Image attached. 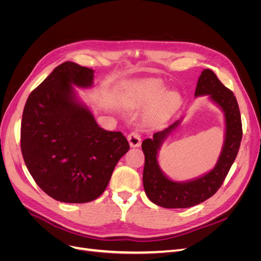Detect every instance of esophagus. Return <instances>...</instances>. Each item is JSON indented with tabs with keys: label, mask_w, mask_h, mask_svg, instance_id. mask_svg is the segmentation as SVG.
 Segmentation results:
<instances>
[{
	"label": "esophagus",
	"mask_w": 261,
	"mask_h": 261,
	"mask_svg": "<svg viewBox=\"0 0 261 261\" xmlns=\"http://www.w3.org/2000/svg\"><path fill=\"white\" fill-rule=\"evenodd\" d=\"M127 140L130 147H139L141 144V137L137 132H132L127 136Z\"/></svg>",
	"instance_id": "1"
}]
</instances>
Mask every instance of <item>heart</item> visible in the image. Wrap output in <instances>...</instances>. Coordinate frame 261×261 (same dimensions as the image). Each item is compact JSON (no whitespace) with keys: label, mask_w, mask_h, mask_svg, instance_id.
I'll return each mask as SVG.
<instances>
[{"label":"heart","mask_w":261,"mask_h":261,"mask_svg":"<svg viewBox=\"0 0 261 261\" xmlns=\"http://www.w3.org/2000/svg\"><path fill=\"white\" fill-rule=\"evenodd\" d=\"M165 88L156 82H146L139 86L136 96L132 100V106L140 107L151 103L159 96L161 97ZM179 102L178 94L175 92H167L155 101V103L149 109L147 117L151 122H160L168 118L174 111Z\"/></svg>","instance_id":"obj_1"}]
</instances>
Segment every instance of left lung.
I'll return each instance as SVG.
<instances>
[{"label": "left lung", "instance_id": "8db88e82", "mask_svg": "<svg viewBox=\"0 0 261 261\" xmlns=\"http://www.w3.org/2000/svg\"><path fill=\"white\" fill-rule=\"evenodd\" d=\"M208 94L225 116V139L219 160L207 174L188 181H174L164 175L158 163V151L167 137L177 128L180 120L168 128L153 134L141 144L145 154L143 174L148 198L163 208H188L196 206L215 195L230 171L241 146L243 129L238 101L234 93L219 81L211 69H203L198 78L195 96Z\"/></svg>", "mask_w": 261, "mask_h": 261}]
</instances>
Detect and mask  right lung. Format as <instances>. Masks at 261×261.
<instances>
[{
    "instance_id": "obj_1",
    "label": "right lung",
    "mask_w": 261,
    "mask_h": 261,
    "mask_svg": "<svg viewBox=\"0 0 261 261\" xmlns=\"http://www.w3.org/2000/svg\"><path fill=\"white\" fill-rule=\"evenodd\" d=\"M94 70L64 62L29 94L20 148L37 185L53 199L89 202L106 191L129 144L121 132L101 128L77 101L73 85L87 88Z\"/></svg>"
}]
</instances>
